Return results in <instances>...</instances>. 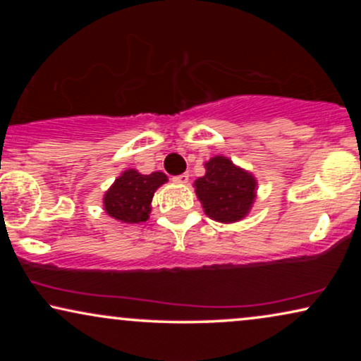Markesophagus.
Returning a JSON list of instances; mask_svg holds the SVG:
<instances>
[{
    "instance_id": "34e87169",
    "label": "esophagus",
    "mask_w": 361,
    "mask_h": 361,
    "mask_svg": "<svg viewBox=\"0 0 361 361\" xmlns=\"http://www.w3.org/2000/svg\"><path fill=\"white\" fill-rule=\"evenodd\" d=\"M172 180L177 182V184H187V182H189V174H187V172H184V174L172 177Z\"/></svg>"
}]
</instances>
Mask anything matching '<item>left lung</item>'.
Wrapping results in <instances>:
<instances>
[{
	"instance_id": "obj_1",
	"label": "left lung",
	"mask_w": 361,
	"mask_h": 361,
	"mask_svg": "<svg viewBox=\"0 0 361 361\" xmlns=\"http://www.w3.org/2000/svg\"><path fill=\"white\" fill-rule=\"evenodd\" d=\"M205 176L195 180V192L210 219L233 224L248 214L255 200L256 180L224 156L205 164Z\"/></svg>"
}]
</instances>
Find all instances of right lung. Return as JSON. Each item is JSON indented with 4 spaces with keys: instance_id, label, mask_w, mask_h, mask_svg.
Returning <instances> with one entry per match:
<instances>
[{
    "instance_id": "right-lung-1",
    "label": "right lung",
    "mask_w": 361,
    "mask_h": 361,
    "mask_svg": "<svg viewBox=\"0 0 361 361\" xmlns=\"http://www.w3.org/2000/svg\"><path fill=\"white\" fill-rule=\"evenodd\" d=\"M164 182H167V176L162 172L145 176L135 169L125 171L103 199L106 214L125 224L146 221L151 212L152 195Z\"/></svg>"
}]
</instances>
